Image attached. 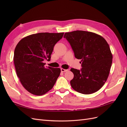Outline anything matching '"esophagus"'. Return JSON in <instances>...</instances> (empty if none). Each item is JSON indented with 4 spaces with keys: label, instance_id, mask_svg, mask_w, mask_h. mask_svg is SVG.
I'll return each instance as SVG.
<instances>
[{
    "label": "esophagus",
    "instance_id": "34e87169",
    "mask_svg": "<svg viewBox=\"0 0 127 127\" xmlns=\"http://www.w3.org/2000/svg\"><path fill=\"white\" fill-rule=\"evenodd\" d=\"M61 72H65L67 71L68 70L64 69V68H61Z\"/></svg>",
    "mask_w": 127,
    "mask_h": 127
}]
</instances>
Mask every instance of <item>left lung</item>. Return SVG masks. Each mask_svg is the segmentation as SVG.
<instances>
[{
	"label": "left lung",
	"instance_id": "left-lung-1",
	"mask_svg": "<svg viewBox=\"0 0 127 127\" xmlns=\"http://www.w3.org/2000/svg\"><path fill=\"white\" fill-rule=\"evenodd\" d=\"M64 37L69 42L76 58L81 59V70L70 69L74 75L70 81L72 88L84 94L97 92L110 74L112 55L109 45L101 35L84 31L65 33Z\"/></svg>",
	"mask_w": 127,
	"mask_h": 127
}]
</instances>
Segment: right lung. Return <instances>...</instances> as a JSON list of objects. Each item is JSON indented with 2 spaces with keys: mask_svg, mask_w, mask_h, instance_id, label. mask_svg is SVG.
Returning <instances> with one entry per match:
<instances>
[{
  "mask_svg": "<svg viewBox=\"0 0 127 127\" xmlns=\"http://www.w3.org/2000/svg\"><path fill=\"white\" fill-rule=\"evenodd\" d=\"M64 33H39L27 36L15 49L14 63L16 74L25 89L35 95L51 90L60 75V68L45 67L55 44Z\"/></svg>",
  "mask_w": 127,
  "mask_h": 127,
  "instance_id": "right-lung-1",
  "label": "right lung"
}]
</instances>
